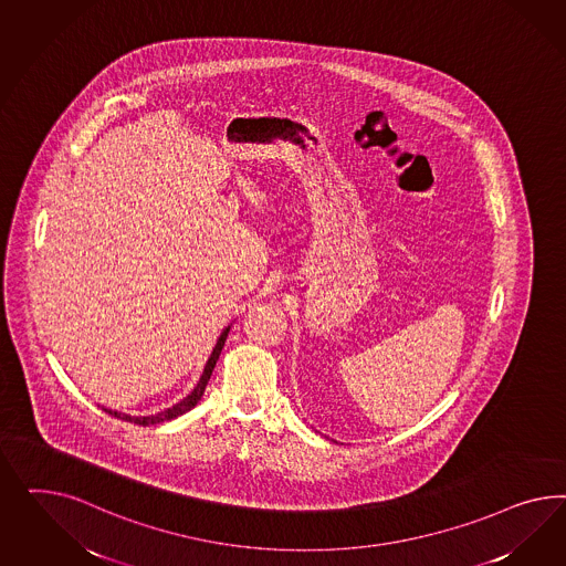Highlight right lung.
Masks as SVG:
<instances>
[{"instance_id": "1", "label": "right lung", "mask_w": 566, "mask_h": 566, "mask_svg": "<svg viewBox=\"0 0 566 566\" xmlns=\"http://www.w3.org/2000/svg\"><path fill=\"white\" fill-rule=\"evenodd\" d=\"M228 332H230V326L226 327L222 332V336L218 338V344H216V348H213V353H211V357L207 360L206 369H203V376L199 379V384L195 386V390L190 392L187 398H182L178 405H174L171 409H166V411L157 412V415H149V417H130V415H122L118 411H107V409H103L105 412H109V415H114V417H118V419H124V421H130V423H137V426H154V423H161V421H170V419H176V417H180L182 412L190 411L199 400H201V396L206 392L207 381H209V377H211V371H213V367H216V363L220 359V353H222L223 343H226V336H228Z\"/></svg>"}]
</instances>
